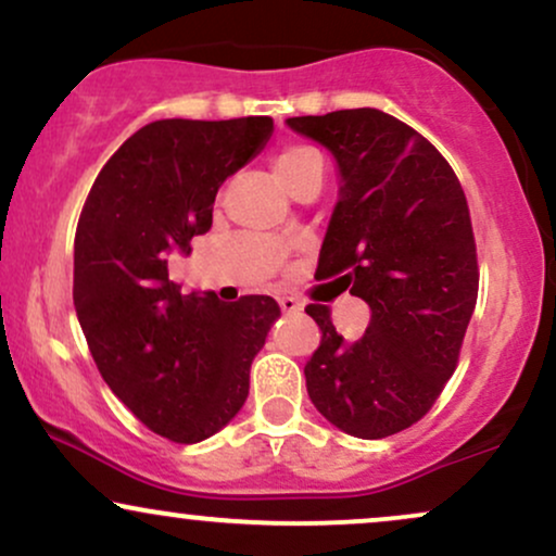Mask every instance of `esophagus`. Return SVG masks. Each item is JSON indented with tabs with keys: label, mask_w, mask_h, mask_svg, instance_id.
<instances>
[{
	"label": "esophagus",
	"mask_w": 556,
	"mask_h": 556,
	"mask_svg": "<svg viewBox=\"0 0 556 556\" xmlns=\"http://www.w3.org/2000/svg\"><path fill=\"white\" fill-rule=\"evenodd\" d=\"M279 303V308L285 311V314H298V311H303V303H300L298 298H292V295H282L277 300Z\"/></svg>",
	"instance_id": "esophagus-1"
}]
</instances>
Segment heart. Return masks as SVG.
<instances>
[{
    "instance_id": "1",
    "label": "heart",
    "mask_w": 556,
    "mask_h": 556,
    "mask_svg": "<svg viewBox=\"0 0 556 556\" xmlns=\"http://www.w3.org/2000/svg\"><path fill=\"white\" fill-rule=\"evenodd\" d=\"M308 172H324V156L318 154L314 146H287L274 159V175L285 188H290L292 182L308 175Z\"/></svg>"
}]
</instances>
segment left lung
<instances>
[{
    "label": "left lung",
    "mask_w": 556,
    "mask_h": 556,
    "mask_svg": "<svg viewBox=\"0 0 556 556\" xmlns=\"http://www.w3.org/2000/svg\"><path fill=\"white\" fill-rule=\"evenodd\" d=\"M287 125L340 172L318 271L342 274L371 308L355 342L337 334L327 305L305 308L321 329L305 363L308 397L350 437H392L424 418L455 374L478 298L468 201L446 159L392 114L363 106Z\"/></svg>",
    "instance_id": "8db88e82"
}]
</instances>
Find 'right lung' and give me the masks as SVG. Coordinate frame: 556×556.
<instances>
[{
	"label": "right lung",
	"mask_w": 556,
	"mask_h": 556,
	"mask_svg": "<svg viewBox=\"0 0 556 556\" xmlns=\"http://www.w3.org/2000/svg\"><path fill=\"white\" fill-rule=\"evenodd\" d=\"M271 117L156 119L114 151L75 232L73 300L110 389L159 437L195 444L240 413L277 300L182 295L167 258L212 229L216 190L271 138Z\"/></svg>",
	"instance_id": "right-lung-1"
}]
</instances>
